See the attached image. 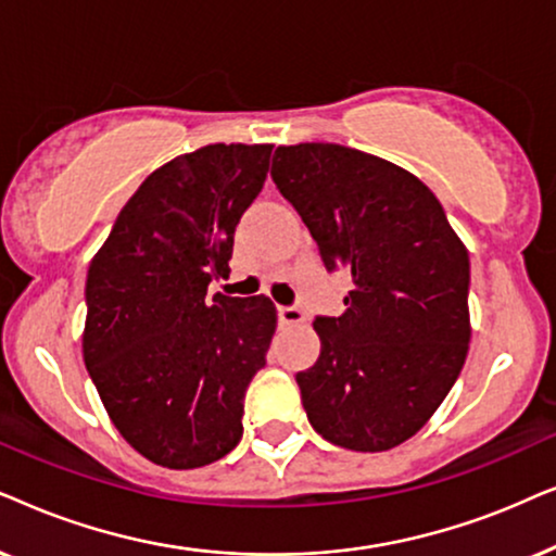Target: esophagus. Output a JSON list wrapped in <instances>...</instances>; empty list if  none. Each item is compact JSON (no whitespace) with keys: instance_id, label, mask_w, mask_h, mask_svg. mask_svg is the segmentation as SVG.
Returning a JSON list of instances; mask_svg holds the SVG:
<instances>
[{"instance_id":"obj_1","label":"esophagus","mask_w":556,"mask_h":556,"mask_svg":"<svg viewBox=\"0 0 556 556\" xmlns=\"http://www.w3.org/2000/svg\"><path fill=\"white\" fill-rule=\"evenodd\" d=\"M279 323L282 325H300L305 323V313L300 307H279Z\"/></svg>"}]
</instances>
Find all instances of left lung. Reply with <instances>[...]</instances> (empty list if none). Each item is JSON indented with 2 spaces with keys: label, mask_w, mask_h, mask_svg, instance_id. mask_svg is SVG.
Segmentation results:
<instances>
[{
  "label": "left lung",
  "mask_w": 556,
  "mask_h": 556,
  "mask_svg": "<svg viewBox=\"0 0 556 556\" xmlns=\"http://www.w3.org/2000/svg\"><path fill=\"white\" fill-rule=\"evenodd\" d=\"M271 180L328 271L353 282L343 315L313 323L320 358L298 374L309 425L355 453L402 445L463 371L468 249L434 192L376 154L328 142L277 147Z\"/></svg>",
  "instance_id": "obj_1"
}]
</instances>
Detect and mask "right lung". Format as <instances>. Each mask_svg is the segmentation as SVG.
Here are the masks:
<instances>
[{"mask_svg":"<svg viewBox=\"0 0 556 556\" xmlns=\"http://www.w3.org/2000/svg\"><path fill=\"white\" fill-rule=\"evenodd\" d=\"M271 144H205L154 169L86 279L84 361L109 419L147 460L203 468L239 445L243 394L277 330L269 298L208 294L264 188Z\"/></svg>","mask_w":556,"mask_h":556,"instance_id":"1","label":"right lung"}]
</instances>
